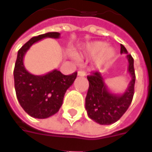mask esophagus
<instances>
[{"label": "esophagus", "instance_id": "1", "mask_svg": "<svg viewBox=\"0 0 152 152\" xmlns=\"http://www.w3.org/2000/svg\"><path fill=\"white\" fill-rule=\"evenodd\" d=\"M86 71H79L77 72V75L79 76H86Z\"/></svg>", "mask_w": 152, "mask_h": 152}]
</instances>
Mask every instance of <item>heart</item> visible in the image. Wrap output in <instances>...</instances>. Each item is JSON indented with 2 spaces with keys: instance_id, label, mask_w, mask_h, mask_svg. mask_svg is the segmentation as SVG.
Returning a JSON list of instances; mask_svg holds the SVG:
<instances>
[{
  "instance_id": "b5f03b06",
  "label": "heart",
  "mask_w": 152,
  "mask_h": 152,
  "mask_svg": "<svg viewBox=\"0 0 152 152\" xmlns=\"http://www.w3.org/2000/svg\"><path fill=\"white\" fill-rule=\"evenodd\" d=\"M106 43L101 41H95L88 43L82 50V53L87 57H95L100 54L101 61H107L111 60L114 55V50L112 48L107 47Z\"/></svg>"
}]
</instances>
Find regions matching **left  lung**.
I'll list each match as a JSON object with an SVG mask.
<instances>
[{"label":"left lung","mask_w":152,"mask_h":152,"mask_svg":"<svg viewBox=\"0 0 152 152\" xmlns=\"http://www.w3.org/2000/svg\"><path fill=\"white\" fill-rule=\"evenodd\" d=\"M120 47L121 54H128L123 45H120ZM126 58L129 64L128 72L131 80L123 94L110 92L100 72H92L91 76H87L89 88L85 107L88 117L99 124H111L118 121L132 102L135 82L134 59L130 55H126Z\"/></svg>","instance_id":"obj_1"}]
</instances>
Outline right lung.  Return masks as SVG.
Instances as JSON below:
<instances>
[{
  "instance_id": "right-lung-1",
  "label": "right lung",
  "mask_w": 152,
  "mask_h": 152,
  "mask_svg": "<svg viewBox=\"0 0 152 152\" xmlns=\"http://www.w3.org/2000/svg\"><path fill=\"white\" fill-rule=\"evenodd\" d=\"M60 33L50 32L32 38L18 50L14 68V85L20 105L31 117L46 118L60 110L66 90L76 80L77 72L66 76L57 70L35 76L26 70L23 58L34 43L45 38L59 39Z\"/></svg>"
}]
</instances>
